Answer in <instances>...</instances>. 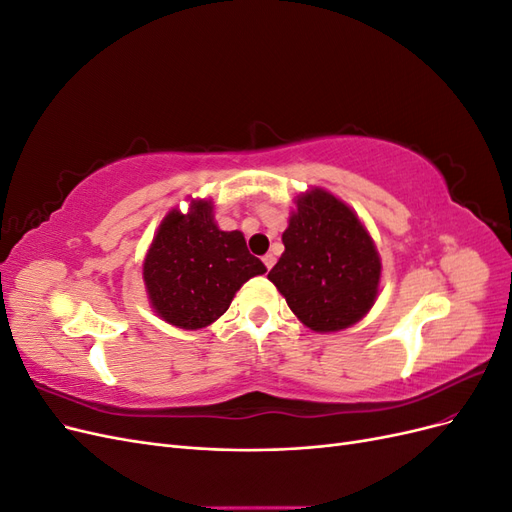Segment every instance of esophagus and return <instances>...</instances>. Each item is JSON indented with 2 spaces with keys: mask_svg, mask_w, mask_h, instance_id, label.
Instances as JSON below:
<instances>
[{
  "mask_svg": "<svg viewBox=\"0 0 512 512\" xmlns=\"http://www.w3.org/2000/svg\"><path fill=\"white\" fill-rule=\"evenodd\" d=\"M262 262H265L267 269H271L275 265V256L273 254H265V256H262Z\"/></svg>",
  "mask_w": 512,
  "mask_h": 512,
  "instance_id": "obj_1",
  "label": "esophagus"
}]
</instances>
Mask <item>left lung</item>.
<instances>
[{"mask_svg":"<svg viewBox=\"0 0 512 512\" xmlns=\"http://www.w3.org/2000/svg\"><path fill=\"white\" fill-rule=\"evenodd\" d=\"M282 241L286 250L269 280L305 327L342 331L369 312L378 297L380 256L342 200L320 188L301 194Z\"/></svg>","mask_w":512,"mask_h":512,"instance_id":"1","label":"left lung"}]
</instances>
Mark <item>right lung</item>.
Masks as SVG:
<instances>
[{"mask_svg":"<svg viewBox=\"0 0 512 512\" xmlns=\"http://www.w3.org/2000/svg\"><path fill=\"white\" fill-rule=\"evenodd\" d=\"M267 267L250 254L239 230H220L213 205L198 200L190 213L170 211L145 258L143 277L158 316L179 329L218 320L235 292Z\"/></svg>","mask_w":512,"mask_h":512,"instance_id":"add662e5","label":"right lung"}]
</instances>
